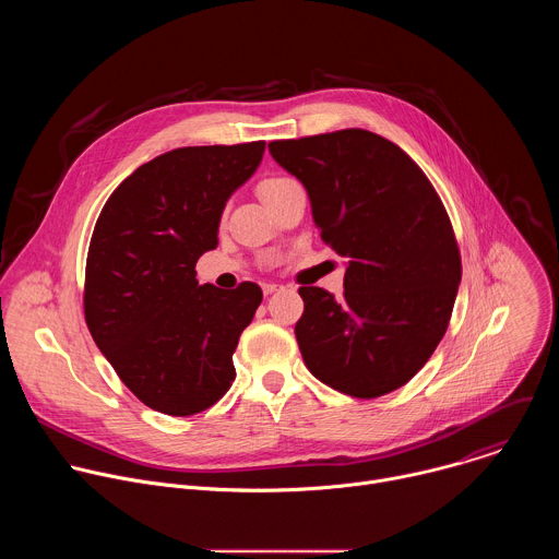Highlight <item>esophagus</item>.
Instances as JSON below:
<instances>
[{
    "label": "esophagus",
    "instance_id": "esophagus-1",
    "mask_svg": "<svg viewBox=\"0 0 559 559\" xmlns=\"http://www.w3.org/2000/svg\"><path fill=\"white\" fill-rule=\"evenodd\" d=\"M281 285H276V283H263V292L270 296V294H274L276 289H278Z\"/></svg>",
    "mask_w": 559,
    "mask_h": 559
}]
</instances>
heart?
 Returning a JSON list of instances; mask_svg holds the SVG:
<instances>
[{
  "instance_id": "obj_1",
  "label": "heart",
  "mask_w": 559,
  "mask_h": 559,
  "mask_svg": "<svg viewBox=\"0 0 559 559\" xmlns=\"http://www.w3.org/2000/svg\"><path fill=\"white\" fill-rule=\"evenodd\" d=\"M292 179H287V177H267V179H263L261 183H259V194H261V199L263 201H267L276 190H281L285 183H289Z\"/></svg>"
}]
</instances>
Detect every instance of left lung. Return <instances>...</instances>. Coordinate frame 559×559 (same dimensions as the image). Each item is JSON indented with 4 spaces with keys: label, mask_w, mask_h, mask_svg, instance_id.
<instances>
[{
    "label": "left lung",
    "mask_w": 559,
    "mask_h": 559,
    "mask_svg": "<svg viewBox=\"0 0 559 559\" xmlns=\"http://www.w3.org/2000/svg\"><path fill=\"white\" fill-rule=\"evenodd\" d=\"M307 190L323 241L347 259L345 292L300 287L296 341L328 386L384 395L407 384L442 341L462 278L451 218L414 158L360 128L272 141Z\"/></svg>",
    "instance_id": "1"
}]
</instances>
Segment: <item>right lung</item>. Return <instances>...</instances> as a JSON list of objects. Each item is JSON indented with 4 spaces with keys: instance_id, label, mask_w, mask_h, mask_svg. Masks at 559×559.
<instances>
[{
    "instance_id": "obj_1",
    "label": "right lung",
    "mask_w": 559,
    "mask_h": 559,
    "mask_svg": "<svg viewBox=\"0 0 559 559\" xmlns=\"http://www.w3.org/2000/svg\"><path fill=\"white\" fill-rule=\"evenodd\" d=\"M265 141L177 147L139 166L106 201L91 238L84 313L93 341L143 405L194 416L225 395L231 356L263 300L257 283L199 285L229 194Z\"/></svg>"
}]
</instances>
